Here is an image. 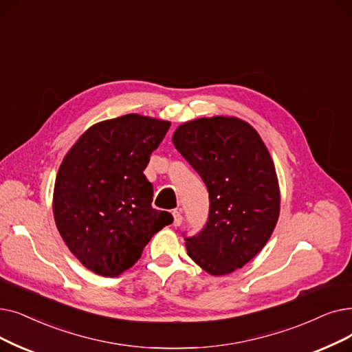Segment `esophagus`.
Segmentation results:
<instances>
[{
  "label": "esophagus",
  "instance_id": "1",
  "mask_svg": "<svg viewBox=\"0 0 352 352\" xmlns=\"http://www.w3.org/2000/svg\"><path fill=\"white\" fill-rule=\"evenodd\" d=\"M173 216H174V226L175 227L181 226V223H182V214H181V211L179 210H174L173 211Z\"/></svg>",
  "mask_w": 352,
  "mask_h": 352
}]
</instances>
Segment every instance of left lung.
Returning a JSON list of instances; mask_svg holds the SVG:
<instances>
[{"instance_id":"left-lung-1","label":"left lung","mask_w":352,"mask_h":352,"mask_svg":"<svg viewBox=\"0 0 352 352\" xmlns=\"http://www.w3.org/2000/svg\"><path fill=\"white\" fill-rule=\"evenodd\" d=\"M173 142L210 198L206 227L186 237L187 254L212 276L243 267L265 248L280 211L276 170L261 135L239 118L212 116L179 125Z\"/></svg>"}]
</instances>
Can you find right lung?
I'll use <instances>...</instances> for the list:
<instances>
[{
  "label": "right lung",
  "instance_id": "add662e5",
  "mask_svg": "<svg viewBox=\"0 0 352 352\" xmlns=\"http://www.w3.org/2000/svg\"><path fill=\"white\" fill-rule=\"evenodd\" d=\"M171 122L129 113L91 125L69 149L53 192L57 230L89 270L115 278L132 267L151 237L173 223L152 208L144 175Z\"/></svg>",
  "mask_w": 352,
  "mask_h": 352
}]
</instances>
